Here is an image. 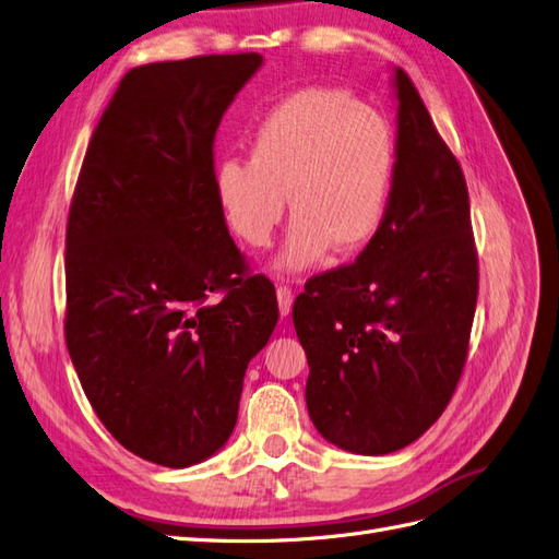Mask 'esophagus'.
<instances>
[{
	"mask_svg": "<svg viewBox=\"0 0 559 559\" xmlns=\"http://www.w3.org/2000/svg\"><path fill=\"white\" fill-rule=\"evenodd\" d=\"M277 305H280L282 317L292 312V305H294V288L292 286H286V284L277 286Z\"/></svg>",
	"mask_w": 559,
	"mask_h": 559,
	"instance_id": "esophagus-1",
	"label": "esophagus"
}]
</instances>
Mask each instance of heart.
Masks as SVG:
<instances>
[{
    "mask_svg": "<svg viewBox=\"0 0 559 559\" xmlns=\"http://www.w3.org/2000/svg\"><path fill=\"white\" fill-rule=\"evenodd\" d=\"M397 147L391 124L352 92L300 90L280 102L257 129L249 162L224 159L215 194L234 234L267 247L286 194L294 224L277 259L302 271L335 245H368L389 210Z\"/></svg>",
    "mask_w": 559,
    "mask_h": 559,
    "instance_id": "heart-1",
    "label": "heart"
}]
</instances>
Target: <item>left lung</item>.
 I'll return each mask as SVG.
<instances>
[{"mask_svg":"<svg viewBox=\"0 0 559 559\" xmlns=\"http://www.w3.org/2000/svg\"><path fill=\"white\" fill-rule=\"evenodd\" d=\"M389 210L354 263L307 280L294 325L305 400L331 444L383 455L412 444L465 370L478 254L460 162L402 69Z\"/></svg>","mask_w":559,"mask_h":559,"instance_id":"8db88e82","label":"left lung"}]
</instances>
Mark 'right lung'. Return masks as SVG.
<instances>
[{"label": "right lung", "mask_w": 559, "mask_h": 559, "mask_svg": "<svg viewBox=\"0 0 559 559\" xmlns=\"http://www.w3.org/2000/svg\"><path fill=\"white\" fill-rule=\"evenodd\" d=\"M259 67V52H236L131 69L69 205V356L104 428L162 467L226 444L247 365L280 314L215 194L222 115Z\"/></svg>", "instance_id": "right-lung-1"}]
</instances>
